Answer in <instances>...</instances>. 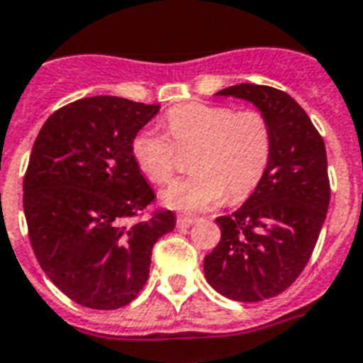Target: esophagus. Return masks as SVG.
Wrapping results in <instances>:
<instances>
[{
    "mask_svg": "<svg viewBox=\"0 0 363 363\" xmlns=\"http://www.w3.org/2000/svg\"><path fill=\"white\" fill-rule=\"evenodd\" d=\"M196 221H197V218H194V216H186V214L177 216V227H182V228L191 227V225L196 223Z\"/></svg>",
    "mask_w": 363,
    "mask_h": 363,
    "instance_id": "obj_1",
    "label": "esophagus"
}]
</instances>
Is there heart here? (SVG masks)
<instances>
[{"instance_id":"b5f03b06","label":"heart","mask_w":363,"mask_h":363,"mask_svg":"<svg viewBox=\"0 0 363 363\" xmlns=\"http://www.w3.org/2000/svg\"><path fill=\"white\" fill-rule=\"evenodd\" d=\"M169 136L142 129L133 138V158L155 184L175 173L179 151L196 149L190 177L162 191V203L181 210H203L223 196L238 203L251 196L271 157V127L260 111H234L227 105L186 103L166 114Z\"/></svg>"}]
</instances>
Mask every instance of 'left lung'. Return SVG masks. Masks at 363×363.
<instances>
[{
    "label": "left lung",
    "instance_id": "obj_1",
    "mask_svg": "<svg viewBox=\"0 0 363 363\" xmlns=\"http://www.w3.org/2000/svg\"><path fill=\"white\" fill-rule=\"evenodd\" d=\"M218 96L252 103L271 127L266 173L236 212L216 218L221 240L205 257L216 291L257 303L290 288L312 257L330 203L327 151L308 114L282 90L243 83Z\"/></svg>",
    "mask_w": 363,
    "mask_h": 363
}]
</instances>
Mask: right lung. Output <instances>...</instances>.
<instances>
[{"label":"right lung","instance_id":"right-lung-1","mask_svg":"<svg viewBox=\"0 0 363 363\" xmlns=\"http://www.w3.org/2000/svg\"><path fill=\"white\" fill-rule=\"evenodd\" d=\"M160 105L94 96L48 118L23 177L35 257L64 295L94 310L121 308L144 288L153 245L175 228L133 158V138Z\"/></svg>","mask_w":363,"mask_h":363}]
</instances>
